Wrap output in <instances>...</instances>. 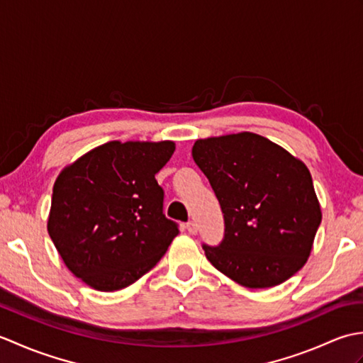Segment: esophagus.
I'll list each match as a JSON object with an SVG mask.
<instances>
[{"mask_svg":"<svg viewBox=\"0 0 363 363\" xmlns=\"http://www.w3.org/2000/svg\"><path fill=\"white\" fill-rule=\"evenodd\" d=\"M186 228L189 230V234H191V235H195L198 233V226H196L195 221H189L187 225H186Z\"/></svg>","mask_w":363,"mask_h":363,"instance_id":"1","label":"esophagus"}]
</instances>
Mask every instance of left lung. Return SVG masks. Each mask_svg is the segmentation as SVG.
<instances>
[{"label": "left lung", "instance_id": "obj_1", "mask_svg": "<svg viewBox=\"0 0 363 363\" xmlns=\"http://www.w3.org/2000/svg\"><path fill=\"white\" fill-rule=\"evenodd\" d=\"M191 156L225 215L220 246H203L211 264L248 289L274 287L298 273L323 217L304 162L254 133L199 138Z\"/></svg>", "mask_w": 363, "mask_h": 363}]
</instances>
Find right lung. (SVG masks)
<instances>
[{"label": "right lung", "mask_w": 363, "mask_h": 363, "mask_svg": "<svg viewBox=\"0 0 363 363\" xmlns=\"http://www.w3.org/2000/svg\"><path fill=\"white\" fill-rule=\"evenodd\" d=\"M172 140H112L62 168L52 187L48 234L65 267L98 291L140 279L179 234L162 212L156 173Z\"/></svg>", "instance_id": "obj_1"}]
</instances>
